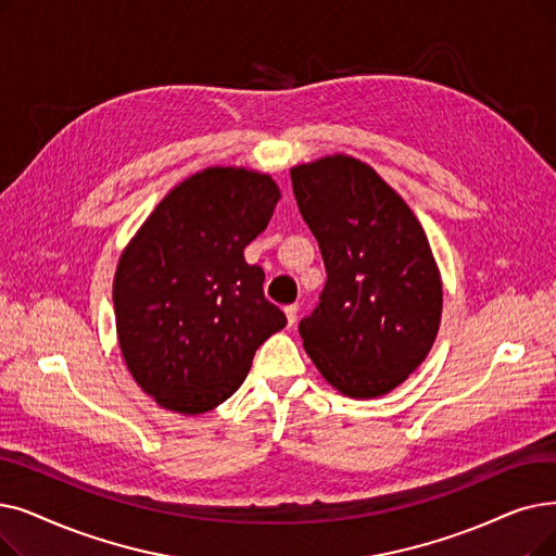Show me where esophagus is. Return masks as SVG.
<instances>
[{
  "instance_id": "esophagus-1",
  "label": "esophagus",
  "mask_w": 556,
  "mask_h": 556,
  "mask_svg": "<svg viewBox=\"0 0 556 556\" xmlns=\"http://www.w3.org/2000/svg\"><path fill=\"white\" fill-rule=\"evenodd\" d=\"M283 313H286V320H288V327H293V325L298 323V304H291V306H286V308H283Z\"/></svg>"
}]
</instances>
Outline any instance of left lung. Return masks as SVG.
Here are the masks:
<instances>
[{"label": "left lung", "instance_id": "8db88e82", "mask_svg": "<svg viewBox=\"0 0 556 556\" xmlns=\"http://www.w3.org/2000/svg\"><path fill=\"white\" fill-rule=\"evenodd\" d=\"M327 283L300 323L304 350L338 393L375 400L416 372L437 341L443 281L414 211L372 167L331 154L291 167Z\"/></svg>", "mask_w": 556, "mask_h": 556}]
</instances>
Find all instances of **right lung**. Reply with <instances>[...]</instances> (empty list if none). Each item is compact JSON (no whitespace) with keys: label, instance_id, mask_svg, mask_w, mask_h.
<instances>
[{"label":"right lung","instance_id":"right-lung-1","mask_svg":"<svg viewBox=\"0 0 556 556\" xmlns=\"http://www.w3.org/2000/svg\"><path fill=\"white\" fill-rule=\"evenodd\" d=\"M277 181L213 165L177 184L119 254L113 306L119 352L159 406L200 416L238 391L254 352L286 327L245 248L268 227Z\"/></svg>","mask_w":556,"mask_h":556}]
</instances>
